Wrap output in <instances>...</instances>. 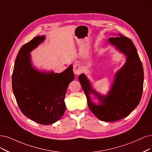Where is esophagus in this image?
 Masks as SVG:
<instances>
[{
    "label": "esophagus",
    "mask_w": 152,
    "mask_h": 152,
    "mask_svg": "<svg viewBox=\"0 0 152 152\" xmlns=\"http://www.w3.org/2000/svg\"><path fill=\"white\" fill-rule=\"evenodd\" d=\"M73 71H74V73L76 75H80L82 71L81 65L78 63H75L73 66Z\"/></svg>",
    "instance_id": "obj_1"
}]
</instances>
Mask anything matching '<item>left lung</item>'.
Masks as SVG:
<instances>
[{"label":"left lung","mask_w":152,"mask_h":152,"mask_svg":"<svg viewBox=\"0 0 152 152\" xmlns=\"http://www.w3.org/2000/svg\"><path fill=\"white\" fill-rule=\"evenodd\" d=\"M108 41L127 57L125 66L116 74L108 94L104 96L97 93L84 74L78 79L92 113L100 120L111 122L126 117L138 105L142 96L144 75L142 61L131 39L119 34ZM90 93L94 94L102 104H93L89 97Z\"/></svg>","instance_id":"left-lung-1"}]
</instances>
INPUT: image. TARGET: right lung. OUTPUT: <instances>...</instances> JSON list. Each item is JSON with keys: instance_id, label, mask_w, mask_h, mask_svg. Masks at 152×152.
Instances as JSON below:
<instances>
[{"instance_id": "obj_1", "label": "right lung", "mask_w": 152, "mask_h": 152, "mask_svg": "<svg viewBox=\"0 0 152 152\" xmlns=\"http://www.w3.org/2000/svg\"><path fill=\"white\" fill-rule=\"evenodd\" d=\"M44 39V36L35 37L20 49L15 61L12 85L22 113L38 123L49 125L64 115L67 88L75 75L71 66L61 73H46L33 68L29 53Z\"/></svg>"}]
</instances>
